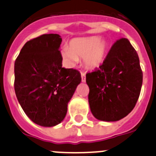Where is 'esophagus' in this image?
<instances>
[{"instance_id":"1","label":"esophagus","mask_w":156,"mask_h":156,"mask_svg":"<svg viewBox=\"0 0 156 156\" xmlns=\"http://www.w3.org/2000/svg\"><path fill=\"white\" fill-rule=\"evenodd\" d=\"M81 81H82V82L86 81V75L84 72H81Z\"/></svg>"}]
</instances>
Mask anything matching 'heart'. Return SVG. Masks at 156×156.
Returning <instances> with one entry per match:
<instances>
[{
	"label": "heart",
	"instance_id": "obj_1",
	"mask_svg": "<svg viewBox=\"0 0 156 156\" xmlns=\"http://www.w3.org/2000/svg\"><path fill=\"white\" fill-rule=\"evenodd\" d=\"M107 44L97 36L81 37L72 41L70 47L64 46L62 55L70 66L76 65L79 58H84V63L87 68L95 69L104 61Z\"/></svg>",
	"mask_w": 156,
	"mask_h": 156
}]
</instances>
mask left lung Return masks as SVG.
Wrapping results in <instances>:
<instances>
[{
    "mask_svg": "<svg viewBox=\"0 0 156 156\" xmlns=\"http://www.w3.org/2000/svg\"><path fill=\"white\" fill-rule=\"evenodd\" d=\"M88 102L93 115L117 122L133 110L139 98L143 72L137 53L126 38L112 47L100 69L86 75Z\"/></svg>",
    "mask_w": 156,
    "mask_h": 156,
    "instance_id": "8db88e82",
    "label": "left lung"
}]
</instances>
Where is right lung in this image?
<instances>
[{
	"mask_svg": "<svg viewBox=\"0 0 156 156\" xmlns=\"http://www.w3.org/2000/svg\"><path fill=\"white\" fill-rule=\"evenodd\" d=\"M57 34L26 42L14 64V89L26 115L34 123L53 127L65 119L69 102L81 83V73L62 68Z\"/></svg>",
	"mask_w": 156,
	"mask_h": 156,
	"instance_id": "obj_1",
	"label": "right lung"
}]
</instances>
